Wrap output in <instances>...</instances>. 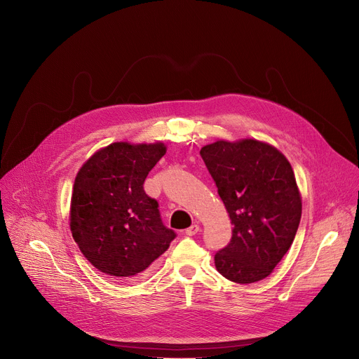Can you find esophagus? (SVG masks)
<instances>
[{"label":"esophagus","mask_w":359,"mask_h":359,"mask_svg":"<svg viewBox=\"0 0 359 359\" xmlns=\"http://www.w3.org/2000/svg\"><path fill=\"white\" fill-rule=\"evenodd\" d=\"M198 230H200L198 224H191L189 229H186V234L187 236H194V234L198 233Z\"/></svg>","instance_id":"obj_1"}]
</instances>
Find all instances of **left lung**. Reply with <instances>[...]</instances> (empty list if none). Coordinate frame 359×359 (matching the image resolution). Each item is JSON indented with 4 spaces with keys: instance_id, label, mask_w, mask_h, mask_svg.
Here are the masks:
<instances>
[{
    "instance_id": "1",
    "label": "left lung",
    "mask_w": 359,
    "mask_h": 359,
    "mask_svg": "<svg viewBox=\"0 0 359 359\" xmlns=\"http://www.w3.org/2000/svg\"><path fill=\"white\" fill-rule=\"evenodd\" d=\"M233 224L230 243L215 255L217 271L250 284L271 274L291 247L301 197L291 165L276 147L252 139L201 147Z\"/></svg>"
}]
</instances>
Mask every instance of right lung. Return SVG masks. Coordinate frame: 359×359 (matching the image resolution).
I'll return each mask as SVG.
<instances>
[{"label":"right lung","instance_id":"right-lung-1","mask_svg":"<svg viewBox=\"0 0 359 359\" xmlns=\"http://www.w3.org/2000/svg\"><path fill=\"white\" fill-rule=\"evenodd\" d=\"M165 153L163 143H112L78 172L71 231L86 260L100 273L122 281L140 277L176 238L162 222L159 203L143 189Z\"/></svg>","mask_w":359,"mask_h":359}]
</instances>
